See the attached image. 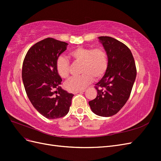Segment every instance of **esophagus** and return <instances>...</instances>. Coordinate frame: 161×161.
<instances>
[{
    "instance_id": "1",
    "label": "esophagus",
    "mask_w": 161,
    "mask_h": 161,
    "mask_svg": "<svg viewBox=\"0 0 161 161\" xmlns=\"http://www.w3.org/2000/svg\"><path fill=\"white\" fill-rule=\"evenodd\" d=\"M85 91V90H82V91H75V92H73V93L74 94H77V93H79V92H84Z\"/></svg>"
}]
</instances>
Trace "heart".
<instances>
[{"mask_svg": "<svg viewBox=\"0 0 161 161\" xmlns=\"http://www.w3.org/2000/svg\"><path fill=\"white\" fill-rule=\"evenodd\" d=\"M69 56L75 62L82 63V75L75 76L65 83L70 91H82L93 80V77L99 79L106 72L108 66V57L103 48L92 49L78 47L69 52ZM56 70L62 79H67L70 74V62L64 56H60L56 61Z\"/></svg>", "mask_w": 161, "mask_h": 161, "instance_id": "b5f03b06", "label": "heart"}]
</instances>
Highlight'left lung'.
<instances>
[{
	"mask_svg": "<svg viewBox=\"0 0 161 161\" xmlns=\"http://www.w3.org/2000/svg\"><path fill=\"white\" fill-rule=\"evenodd\" d=\"M108 57V66L95 85L97 95L90 108L97 115L116 114L129 99L136 77V68L130 50L123 43L108 36L99 37Z\"/></svg>",
	"mask_w": 161,
	"mask_h": 161,
	"instance_id": "1",
	"label": "left lung"
}]
</instances>
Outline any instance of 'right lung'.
Returning a JSON list of instances; mask_svg holds the SVG:
<instances>
[{
    "label": "right lung",
    "mask_w": 161,
    "mask_h": 161,
    "mask_svg": "<svg viewBox=\"0 0 161 161\" xmlns=\"http://www.w3.org/2000/svg\"><path fill=\"white\" fill-rule=\"evenodd\" d=\"M69 45L48 37L28 50L23 63L22 79L27 95L35 109L47 119L69 113L74 95L62 89L56 61Z\"/></svg>",
    "instance_id": "1"
}]
</instances>
